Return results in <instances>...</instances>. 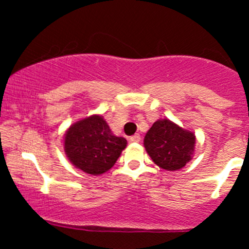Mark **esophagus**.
<instances>
[{
  "mask_svg": "<svg viewBox=\"0 0 249 249\" xmlns=\"http://www.w3.org/2000/svg\"><path fill=\"white\" fill-rule=\"evenodd\" d=\"M141 139H142V137H141V134H139V133H136V134H133V136L130 137V141L132 142H141Z\"/></svg>",
  "mask_w": 249,
  "mask_h": 249,
  "instance_id": "1",
  "label": "esophagus"
}]
</instances>
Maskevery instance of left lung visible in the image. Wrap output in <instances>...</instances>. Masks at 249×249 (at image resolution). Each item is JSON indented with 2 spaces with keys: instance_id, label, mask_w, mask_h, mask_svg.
Here are the masks:
<instances>
[{
  "instance_id": "1",
  "label": "left lung",
  "mask_w": 249,
  "mask_h": 249,
  "mask_svg": "<svg viewBox=\"0 0 249 249\" xmlns=\"http://www.w3.org/2000/svg\"><path fill=\"white\" fill-rule=\"evenodd\" d=\"M196 136L168 119H160L147 131L144 146L154 164L167 171L180 170L191 160Z\"/></svg>"
}]
</instances>
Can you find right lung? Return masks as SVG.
<instances>
[{
  "instance_id": "1",
  "label": "right lung",
  "mask_w": 249,
  "mask_h": 249,
  "mask_svg": "<svg viewBox=\"0 0 249 249\" xmlns=\"http://www.w3.org/2000/svg\"><path fill=\"white\" fill-rule=\"evenodd\" d=\"M126 144V139L116 137L103 117L97 115L71 125L64 137V150L69 160L92 176L110 170Z\"/></svg>"
}]
</instances>
